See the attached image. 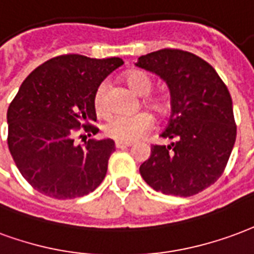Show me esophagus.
I'll list each match as a JSON object with an SVG mask.
<instances>
[{
    "instance_id": "34e87169",
    "label": "esophagus",
    "mask_w": 254,
    "mask_h": 254,
    "mask_svg": "<svg viewBox=\"0 0 254 254\" xmlns=\"http://www.w3.org/2000/svg\"><path fill=\"white\" fill-rule=\"evenodd\" d=\"M131 145H132L131 142H122V140H116V142H115L116 149H126V147H129Z\"/></svg>"
}]
</instances>
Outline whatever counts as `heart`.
I'll return each instance as SVG.
<instances>
[{"label": "heart", "instance_id": "heart-1", "mask_svg": "<svg viewBox=\"0 0 254 254\" xmlns=\"http://www.w3.org/2000/svg\"><path fill=\"white\" fill-rule=\"evenodd\" d=\"M126 81L129 85V88L142 96L149 94L154 88L153 79L143 71H131L127 74ZM107 89H108V84L101 82L94 92V111L100 116H104L108 112ZM150 104L158 111L164 108V103L160 99H151ZM153 127H154L153 116L149 112H139L135 115H114L105 122L103 129H104V134L112 139L122 140V142H134L142 138L146 132H149Z\"/></svg>", "mask_w": 254, "mask_h": 254}]
</instances>
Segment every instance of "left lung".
I'll return each instance as SVG.
<instances>
[{"label":"left lung","instance_id":"1","mask_svg":"<svg viewBox=\"0 0 254 254\" xmlns=\"http://www.w3.org/2000/svg\"><path fill=\"white\" fill-rule=\"evenodd\" d=\"M135 64L160 75L172 97L169 123L161 136L173 142L151 146L140 176L165 195H196L221 177L236 142L227 86L210 64L183 50H158Z\"/></svg>","mask_w":254,"mask_h":254}]
</instances>
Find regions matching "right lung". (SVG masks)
<instances>
[{
	"instance_id": "1",
	"label": "right lung",
	"mask_w": 254,
	"mask_h": 254,
	"mask_svg": "<svg viewBox=\"0 0 254 254\" xmlns=\"http://www.w3.org/2000/svg\"><path fill=\"white\" fill-rule=\"evenodd\" d=\"M120 58L96 59L66 54L49 59L24 79L8 108V146L29 184L54 199H74L93 192L104 180L115 151L112 139L82 138L96 134V89ZM82 135H79L81 138Z\"/></svg>"
}]
</instances>
